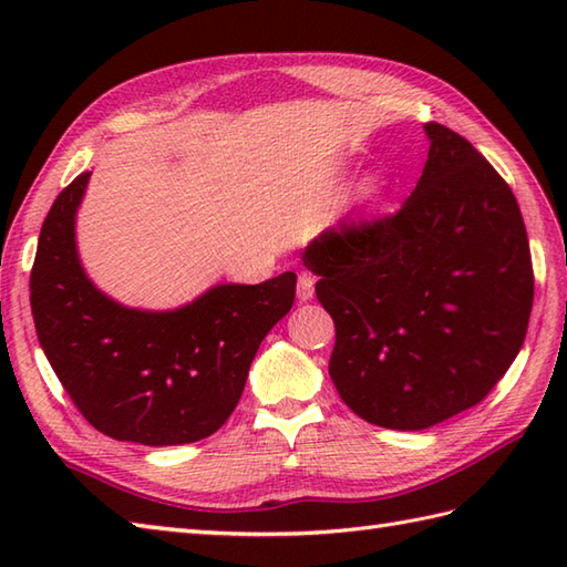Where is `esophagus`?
<instances>
[{
    "instance_id": "esophagus-1",
    "label": "esophagus",
    "mask_w": 567,
    "mask_h": 567,
    "mask_svg": "<svg viewBox=\"0 0 567 567\" xmlns=\"http://www.w3.org/2000/svg\"><path fill=\"white\" fill-rule=\"evenodd\" d=\"M315 297V277L311 275H299V282H297V299L299 302H309V299Z\"/></svg>"
}]
</instances>
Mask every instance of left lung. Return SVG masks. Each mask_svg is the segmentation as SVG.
Returning a JSON list of instances; mask_svg holds the SVG:
<instances>
[{"label": "left lung", "instance_id": "obj_1", "mask_svg": "<svg viewBox=\"0 0 567 567\" xmlns=\"http://www.w3.org/2000/svg\"><path fill=\"white\" fill-rule=\"evenodd\" d=\"M429 158L392 216L305 248L336 327L329 375L368 424L421 431L483 402L519 355L534 270L519 204L455 131L424 124Z\"/></svg>", "mask_w": 567, "mask_h": 567}]
</instances>
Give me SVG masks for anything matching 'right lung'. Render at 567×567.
Here are the masks:
<instances>
[{
	"mask_svg": "<svg viewBox=\"0 0 567 567\" xmlns=\"http://www.w3.org/2000/svg\"><path fill=\"white\" fill-rule=\"evenodd\" d=\"M90 175L60 192L35 250L31 311L48 363L106 436L141 445L207 439L236 409L258 346L292 309L297 275L214 285L167 311L116 302L78 256L75 216Z\"/></svg>",
	"mask_w": 567,
	"mask_h": 567,
	"instance_id": "add662e5",
	"label": "right lung"
}]
</instances>
